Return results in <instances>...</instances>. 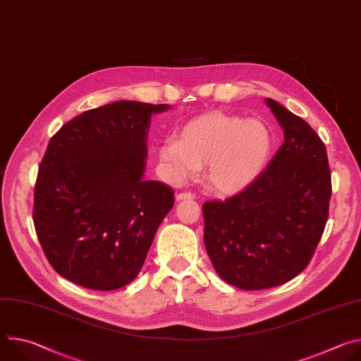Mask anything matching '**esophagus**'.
Masks as SVG:
<instances>
[{
    "label": "esophagus",
    "mask_w": 361,
    "mask_h": 361,
    "mask_svg": "<svg viewBox=\"0 0 361 361\" xmlns=\"http://www.w3.org/2000/svg\"><path fill=\"white\" fill-rule=\"evenodd\" d=\"M176 198H177L178 201H181V200H192V198H194V194L184 191V192H178V194L176 195Z\"/></svg>",
    "instance_id": "esophagus-1"
}]
</instances>
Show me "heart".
Wrapping results in <instances>:
<instances>
[{
    "mask_svg": "<svg viewBox=\"0 0 361 361\" xmlns=\"http://www.w3.org/2000/svg\"><path fill=\"white\" fill-rule=\"evenodd\" d=\"M274 149L270 127L257 118L212 111L188 121L180 137L159 148L164 178L183 184L207 164L209 185L220 194H237L259 178Z\"/></svg>",
    "mask_w": 361,
    "mask_h": 361,
    "instance_id": "heart-1",
    "label": "heart"
}]
</instances>
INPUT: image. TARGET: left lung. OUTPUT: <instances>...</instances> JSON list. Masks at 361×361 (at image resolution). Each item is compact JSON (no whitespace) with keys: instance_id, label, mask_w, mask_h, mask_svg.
I'll return each instance as SVG.
<instances>
[{"instance_id":"1","label":"left lung","mask_w":361,"mask_h":361,"mask_svg":"<svg viewBox=\"0 0 361 361\" xmlns=\"http://www.w3.org/2000/svg\"><path fill=\"white\" fill-rule=\"evenodd\" d=\"M266 104L284 142L250 187L202 205L204 244L217 274L241 290L284 284L310 263L331 197L324 142L277 101Z\"/></svg>"}]
</instances>
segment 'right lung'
I'll use <instances>...</instances> for the list:
<instances>
[{
	"mask_svg": "<svg viewBox=\"0 0 361 361\" xmlns=\"http://www.w3.org/2000/svg\"><path fill=\"white\" fill-rule=\"evenodd\" d=\"M169 109L116 101L80 114L49 140L34 226L47 260L64 279L110 291L141 271L174 205L171 187L144 180L151 116Z\"/></svg>",
	"mask_w": 361,
	"mask_h": 361,
	"instance_id": "obj_1",
	"label": "right lung"
}]
</instances>
